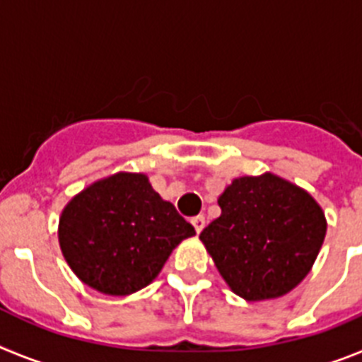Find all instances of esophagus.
<instances>
[{"mask_svg": "<svg viewBox=\"0 0 362 362\" xmlns=\"http://www.w3.org/2000/svg\"><path fill=\"white\" fill-rule=\"evenodd\" d=\"M204 223H206V221H204V216H201V214L199 216L192 217V225H194V228H196L197 233L204 228Z\"/></svg>", "mask_w": 362, "mask_h": 362, "instance_id": "34e87169", "label": "esophagus"}]
</instances>
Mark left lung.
I'll use <instances>...</instances> for the list:
<instances>
[{
	"instance_id": "8db88e82",
	"label": "left lung",
	"mask_w": 362,
	"mask_h": 362,
	"mask_svg": "<svg viewBox=\"0 0 362 362\" xmlns=\"http://www.w3.org/2000/svg\"><path fill=\"white\" fill-rule=\"evenodd\" d=\"M217 203L221 216L199 239L233 293L274 299L305 279L326 233L325 214L308 192L264 174L233 179Z\"/></svg>"
}]
</instances>
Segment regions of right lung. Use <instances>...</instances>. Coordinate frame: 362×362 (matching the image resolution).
I'll return each instance as SVG.
<instances>
[{"label":"right lung","instance_id":"1","mask_svg":"<svg viewBox=\"0 0 362 362\" xmlns=\"http://www.w3.org/2000/svg\"><path fill=\"white\" fill-rule=\"evenodd\" d=\"M194 226L163 201L143 174L98 181L59 219V246L74 274L108 296H129L156 279Z\"/></svg>","mask_w":362,"mask_h":362}]
</instances>
